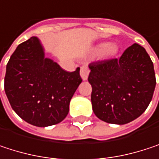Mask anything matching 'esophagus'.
<instances>
[{
  "mask_svg": "<svg viewBox=\"0 0 159 159\" xmlns=\"http://www.w3.org/2000/svg\"><path fill=\"white\" fill-rule=\"evenodd\" d=\"M89 72H90V71H89L88 67H86V66H82V67H81V70H80V75H81L82 79L84 80V81L87 80L88 75H89Z\"/></svg>",
  "mask_w": 159,
  "mask_h": 159,
  "instance_id": "esophagus-1",
  "label": "esophagus"
}]
</instances>
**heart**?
Here are the masks:
<instances>
[{
  "mask_svg": "<svg viewBox=\"0 0 159 159\" xmlns=\"http://www.w3.org/2000/svg\"><path fill=\"white\" fill-rule=\"evenodd\" d=\"M97 49L101 51V56L105 59H109L115 56L119 51V46L115 42L99 43L97 46Z\"/></svg>",
  "mask_w": 159,
  "mask_h": 159,
  "instance_id": "obj_1",
  "label": "heart"
}]
</instances>
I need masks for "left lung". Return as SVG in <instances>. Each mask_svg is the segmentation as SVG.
Returning <instances> with one entry per match:
<instances>
[{
	"mask_svg": "<svg viewBox=\"0 0 159 159\" xmlns=\"http://www.w3.org/2000/svg\"><path fill=\"white\" fill-rule=\"evenodd\" d=\"M88 82L95 115L112 124H126L147 109L156 87L154 64L146 50L137 43L120 59L95 61Z\"/></svg>",
	"mask_w": 159,
	"mask_h": 159,
	"instance_id": "left-lung-1",
	"label": "left lung"
}]
</instances>
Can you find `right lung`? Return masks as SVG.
<instances>
[{
  "label": "right lung",
  "mask_w": 159,
  "mask_h": 159,
  "mask_svg": "<svg viewBox=\"0 0 159 159\" xmlns=\"http://www.w3.org/2000/svg\"><path fill=\"white\" fill-rule=\"evenodd\" d=\"M80 68L67 72L45 57L37 37L18 45L4 77V90L11 107L26 122L47 127L63 120L70 101L82 83Z\"/></svg>",
  "instance_id": "obj_1"
}]
</instances>
